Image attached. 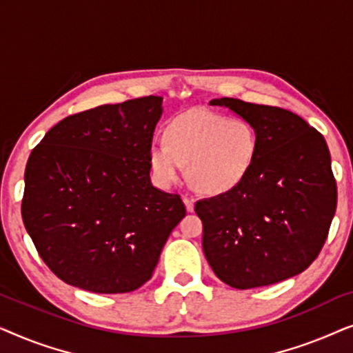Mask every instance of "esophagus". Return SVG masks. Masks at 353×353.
<instances>
[{"label": "esophagus", "instance_id": "esophagus-1", "mask_svg": "<svg viewBox=\"0 0 353 353\" xmlns=\"http://www.w3.org/2000/svg\"><path fill=\"white\" fill-rule=\"evenodd\" d=\"M183 201H185V205H186V210L188 212L194 210V199H191V197L185 196V197H183Z\"/></svg>", "mask_w": 353, "mask_h": 353}]
</instances>
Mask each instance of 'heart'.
Returning a JSON list of instances; mask_svg holds the SVG:
<instances>
[{"label": "heart", "instance_id": "obj_1", "mask_svg": "<svg viewBox=\"0 0 353 353\" xmlns=\"http://www.w3.org/2000/svg\"><path fill=\"white\" fill-rule=\"evenodd\" d=\"M259 138L243 119L205 109L178 115L165 130V144L149 148V163L162 186H172L188 167V180L202 194H225L239 186L252 168Z\"/></svg>", "mask_w": 353, "mask_h": 353}]
</instances>
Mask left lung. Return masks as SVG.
I'll use <instances>...</instances> for the list:
<instances>
[{"label":"left lung","instance_id":"1","mask_svg":"<svg viewBox=\"0 0 353 353\" xmlns=\"http://www.w3.org/2000/svg\"><path fill=\"white\" fill-rule=\"evenodd\" d=\"M210 104L252 125L259 151L239 186L196 202L207 262L236 289L296 276L318 257L336 212L325 138L291 110L234 98Z\"/></svg>","mask_w":353,"mask_h":353}]
</instances>
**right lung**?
Returning a JSON list of instances; mask_svg holds the SVG:
<instances>
[{"mask_svg": "<svg viewBox=\"0 0 353 353\" xmlns=\"http://www.w3.org/2000/svg\"><path fill=\"white\" fill-rule=\"evenodd\" d=\"M161 115V96L99 105L61 120L28 157L23 225L43 262L70 286L141 288L186 215L181 197L149 176Z\"/></svg>", "mask_w": 353, "mask_h": 353, "instance_id": "right-lung-1", "label": "right lung"}]
</instances>
